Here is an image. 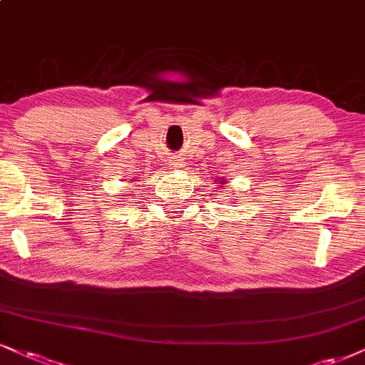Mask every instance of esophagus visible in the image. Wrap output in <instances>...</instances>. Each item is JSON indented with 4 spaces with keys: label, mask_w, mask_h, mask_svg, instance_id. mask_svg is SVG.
<instances>
[{
    "label": "esophagus",
    "mask_w": 365,
    "mask_h": 365,
    "mask_svg": "<svg viewBox=\"0 0 365 365\" xmlns=\"http://www.w3.org/2000/svg\"><path fill=\"white\" fill-rule=\"evenodd\" d=\"M181 168H184V164L179 159H175V160H173L170 162V169H174V170H178V169H181Z\"/></svg>",
    "instance_id": "34e87169"
}]
</instances>
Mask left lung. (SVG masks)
Masks as SVG:
<instances>
[{
    "label": "left lung",
    "instance_id": "obj_1",
    "mask_svg": "<svg viewBox=\"0 0 365 365\" xmlns=\"http://www.w3.org/2000/svg\"><path fill=\"white\" fill-rule=\"evenodd\" d=\"M220 184H223V182H220Z\"/></svg>",
    "mask_w": 365,
    "mask_h": 365
}]
</instances>
